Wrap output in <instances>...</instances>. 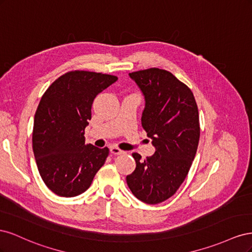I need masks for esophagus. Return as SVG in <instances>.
Masks as SVG:
<instances>
[{
  "instance_id": "esophagus-1",
  "label": "esophagus",
  "mask_w": 252,
  "mask_h": 252,
  "mask_svg": "<svg viewBox=\"0 0 252 252\" xmlns=\"http://www.w3.org/2000/svg\"><path fill=\"white\" fill-rule=\"evenodd\" d=\"M110 152L112 155H122V154H124V151L123 150H121L119 147H117V146H111L110 147Z\"/></svg>"
}]
</instances>
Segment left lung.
Masks as SVG:
<instances>
[{
    "label": "left lung",
    "mask_w": 252,
    "mask_h": 252,
    "mask_svg": "<svg viewBox=\"0 0 252 252\" xmlns=\"http://www.w3.org/2000/svg\"><path fill=\"white\" fill-rule=\"evenodd\" d=\"M145 96L142 126L156 147L142 159L133 152L136 167L126 177L133 195L155 205L171 197L186 179L200 140L199 110L192 91L159 68L129 73Z\"/></svg>",
    "instance_id": "obj_1"
}]
</instances>
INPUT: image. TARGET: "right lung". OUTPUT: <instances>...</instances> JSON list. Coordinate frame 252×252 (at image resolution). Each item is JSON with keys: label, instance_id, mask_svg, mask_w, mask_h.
<instances>
[{"label": "right lung", "instance_id": "obj_1", "mask_svg": "<svg viewBox=\"0 0 252 252\" xmlns=\"http://www.w3.org/2000/svg\"><path fill=\"white\" fill-rule=\"evenodd\" d=\"M116 75L73 70L61 75L43 94L34 116L32 148L42 180L53 193L85 192L109 149L85 144V128L94 97Z\"/></svg>", "mask_w": 252, "mask_h": 252}]
</instances>
